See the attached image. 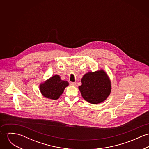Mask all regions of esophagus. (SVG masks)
I'll use <instances>...</instances> for the list:
<instances>
[{
    "label": "esophagus",
    "instance_id": "obj_1",
    "mask_svg": "<svg viewBox=\"0 0 149 149\" xmlns=\"http://www.w3.org/2000/svg\"><path fill=\"white\" fill-rule=\"evenodd\" d=\"M70 84L71 86H77V84H76V83H75V82H70Z\"/></svg>",
    "mask_w": 149,
    "mask_h": 149
}]
</instances>
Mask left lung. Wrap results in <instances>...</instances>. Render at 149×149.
<instances>
[{"label":"left lung","mask_w":149,"mask_h":149,"mask_svg":"<svg viewBox=\"0 0 149 149\" xmlns=\"http://www.w3.org/2000/svg\"><path fill=\"white\" fill-rule=\"evenodd\" d=\"M81 81L79 90L83 99L89 103H102L111 93V82L103 70L85 74Z\"/></svg>","instance_id":"1"}]
</instances>
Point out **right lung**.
I'll return each instance as SVG.
<instances>
[{
	"label": "right lung",
	"mask_w": 149,
	"mask_h": 149,
	"mask_svg": "<svg viewBox=\"0 0 149 149\" xmlns=\"http://www.w3.org/2000/svg\"><path fill=\"white\" fill-rule=\"evenodd\" d=\"M68 86V81L61 80L58 75H55L44 83H41L40 84V90L46 98L57 100Z\"/></svg>",
	"instance_id": "add662e5"
}]
</instances>
